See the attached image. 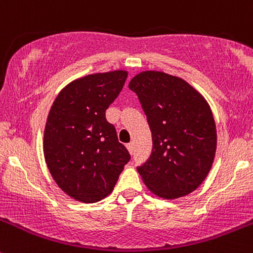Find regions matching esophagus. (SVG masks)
<instances>
[{"mask_svg":"<svg viewBox=\"0 0 253 253\" xmlns=\"http://www.w3.org/2000/svg\"><path fill=\"white\" fill-rule=\"evenodd\" d=\"M127 149H128V151H129V153H133V152H134V143H133V142H129V143L128 144H127Z\"/></svg>","mask_w":253,"mask_h":253,"instance_id":"esophagus-1","label":"esophagus"}]
</instances>
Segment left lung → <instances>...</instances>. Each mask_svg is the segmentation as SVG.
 I'll use <instances>...</instances> for the list:
<instances>
[{
    "label": "left lung",
    "instance_id": "left-lung-1",
    "mask_svg": "<svg viewBox=\"0 0 253 253\" xmlns=\"http://www.w3.org/2000/svg\"><path fill=\"white\" fill-rule=\"evenodd\" d=\"M152 132L153 148L137 167L151 192L166 199L192 193L207 178L216 151V127L204 97L184 80L143 72L129 82Z\"/></svg>",
    "mask_w": 253,
    "mask_h": 253
}]
</instances>
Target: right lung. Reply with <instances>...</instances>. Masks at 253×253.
<instances>
[{
  "label": "right lung",
  "instance_id": "add662e5",
  "mask_svg": "<svg viewBox=\"0 0 253 253\" xmlns=\"http://www.w3.org/2000/svg\"><path fill=\"white\" fill-rule=\"evenodd\" d=\"M127 72L92 74L59 92L44 131V157L59 188L83 203H96L112 192L131 159L120 143L106 110L124 87Z\"/></svg>",
  "mask_w": 253,
  "mask_h": 253
}]
</instances>
